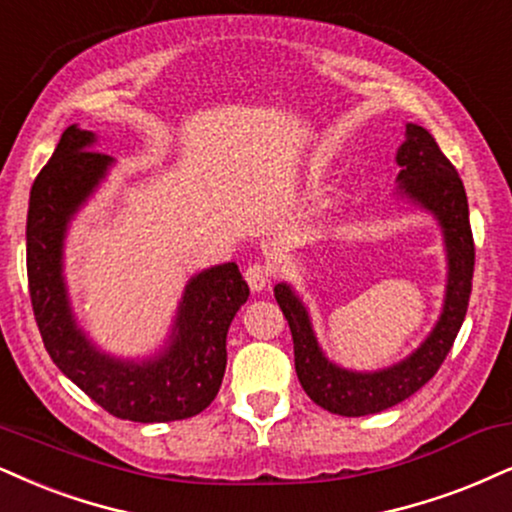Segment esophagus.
Wrapping results in <instances>:
<instances>
[{
  "label": "esophagus",
  "instance_id": "obj_1",
  "mask_svg": "<svg viewBox=\"0 0 512 512\" xmlns=\"http://www.w3.org/2000/svg\"><path fill=\"white\" fill-rule=\"evenodd\" d=\"M270 277H273V268L268 263H251L249 268L244 270V280L249 282L251 292H261L270 285Z\"/></svg>",
  "mask_w": 512,
  "mask_h": 512
}]
</instances>
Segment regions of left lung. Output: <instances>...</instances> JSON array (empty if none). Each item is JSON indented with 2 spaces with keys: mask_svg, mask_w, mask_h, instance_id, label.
I'll return each instance as SVG.
<instances>
[{
  "mask_svg": "<svg viewBox=\"0 0 512 512\" xmlns=\"http://www.w3.org/2000/svg\"><path fill=\"white\" fill-rule=\"evenodd\" d=\"M396 163L401 166V192L437 216L449 254V285L444 313L425 344L406 361L380 372H349L332 365L315 342L311 320L292 287L277 285L275 299L285 313L294 339V365L301 387L313 403L334 415L361 418L406 401L437 375L456 342L468 313L475 273V242L470 230L468 197L458 170L446 159L434 137L420 125H406Z\"/></svg>",
  "mask_w": 512,
  "mask_h": 512,
  "instance_id": "1",
  "label": "left lung"
}]
</instances>
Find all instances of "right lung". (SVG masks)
<instances>
[{
    "label": "right lung",
    "mask_w": 512,
    "mask_h": 512,
    "mask_svg": "<svg viewBox=\"0 0 512 512\" xmlns=\"http://www.w3.org/2000/svg\"><path fill=\"white\" fill-rule=\"evenodd\" d=\"M94 135L68 125L52 159L30 189L28 289L44 349L106 413L132 422L192 418L216 399L225 375L227 327L249 299L237 263L204 270L189 280L168 349L147 363L104 356L75 327L61 277L63 232L82 201L111 166L92 149Z\"/></svg>",
    "instance_id": "obj_1"
}]
</instances>
